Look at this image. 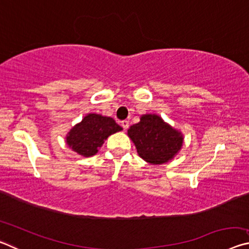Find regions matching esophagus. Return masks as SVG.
I'll return each instance as SVG.
<instances>
[{"label": "esophagus", "mask_w": 249, "mask_h": 249, "mask_svg": "<svg viewBox=\"0 0 249 249\" xmlns=\"http://www.w3.org/2000/svg\"><path fill=\"white\" fill-rule=\"evenodd\" d=\"M121 125H122V127H123L124 129H127L128 126H129V122L127 120H124V121L121 122Z\"/></svg>", "instance_id": "1"}]
</instances>
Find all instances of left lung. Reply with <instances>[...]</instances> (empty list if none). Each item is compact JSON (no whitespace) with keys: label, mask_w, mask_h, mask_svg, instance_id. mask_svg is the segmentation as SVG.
I'll return each mask as SVG.
<instances>
[{"label":"left lung","mask_w":249,"mask_h":249,"mask_svg":"<svg viewBox=\"0 0 249 249\" xmlns=\"http://www.w3.org/2000/svg\"><path fill=\"white\" fill-rule=\"evenodd\" d=\"M127 135L140 157L151 165H161L179 153L183 144L181 132L156 114L142 115L140 123L130 126Z\"/></svg>","instance_id":"left-lung-1"}]
</instances>
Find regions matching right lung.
<instances>
[{"mask_svg": "<svg viewBox=\"0 0 249 249\" xmlns=\"http://www.w3.org/2000/svg\"><path fill=\"white\" fill-rule=\"evenodd\" d=\"M123 128L112 117L91 113L74 125L67 134L66 142L75 153L90 157L99 151L104 141L109 135L120 132Z\"/></svg>", "mask_w": 249, "mask_h": 249, "instance_id": "1", "label": "right lung"}]
</instances>
